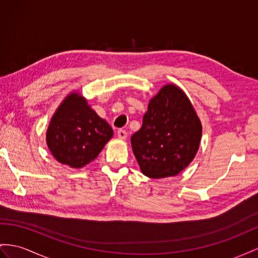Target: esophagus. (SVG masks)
<instances>
[{
	"label": "esophagus",
	"mask_w": 258,
	"mask_h": 258,
	"mask_svg": "<svg viewBox=\"0 0 258 258\" xmlns=\"http://www.w3.org/2000/svg\"><path fill=\"white\" fill-rule=\"evenodd\" d=\"M117 137L120 138V140H126V137H127V133L126 132H125L124 130H118L117 131Z\"/></svg>",
	"instance_id": "esophagus-1"
}]
</instances>
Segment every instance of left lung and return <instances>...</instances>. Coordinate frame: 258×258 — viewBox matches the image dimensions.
I'll return each mask as SVG.
<instances>
[{"label": "left lung", "instance_id": "8db88e82", "mask_svg": "<svg viewBox=\"0 0 258 258\" xmlns=\"http://www.w3.org/2000/svg\"><path fill=\"white\" fill-rule=\"evenodd\" d=\"M202 123L180 87L167 84L150 99L140 131L131 137L142 173L151 179L175 176L193 161Z\"/></svg>", "mask_w": 258, "mask_h": 258}]
</instances>
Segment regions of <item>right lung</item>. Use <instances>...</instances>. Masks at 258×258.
<instances>
[{
	"mask_svg": "<svg viewBox=\"0 0 258 258\" xmlns=\"http://www.w3.org/2000/svg\"><path fill=\"white\" fill-rule=\"evenodd\" d=\"M112 136L113 130L107 121L81 92L72 91L51 117L45 142L56 161L81 169L96 159Z\"/></svg>",
	"mask_w": 258,
	"mask_h": 258,
	"instance_id": "1",
	"label": "right lung"
}]
</instances>
